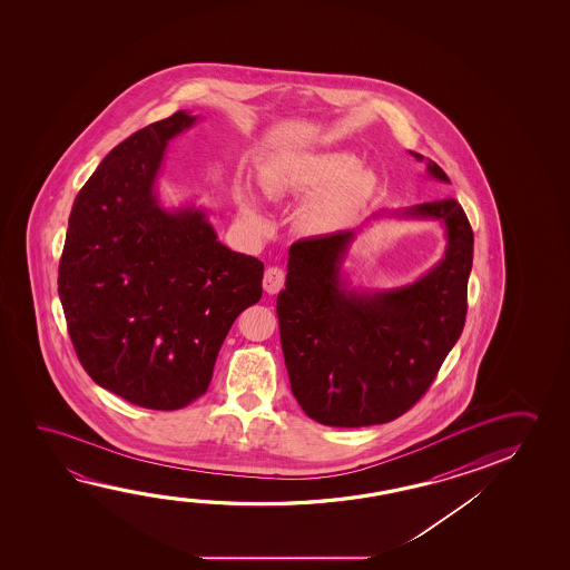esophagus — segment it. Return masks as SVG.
<instances>
[{
    "mask_svg": "<svg viewBox=\"0 0 570 570\" xmlns=\"http://www.w3.org/2000/svg\"><path fill=\"white\" fill-rule=\"evenodd\" d=\"M262 286L268 292V294H278L282 286H284V271L278 266H271L264 272V278H262Z\"/></svg>",
    "mask_w": 570,
    "mask_h": 570,
    "instance_id": "34e87169",
    "label": "esophagus"
}]
</instances>
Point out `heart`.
Segmentation results:
<instances>
[{"mask_svg":"<svg viewBox=\"0 0 570 570\" xmlns=\"http://www.w3.org/2000/svg\"><path fill=\"white\" fill-rule=\"evenodd\" d=\"M272 195L316 196L306 210V220L312 228L324 230L354 215L372 193L374 177L364 167H357L354 155L344 150H330L308 155L289 167L274 170L266 178ZM238 198L244 215L254 225L266 226L253 188L246 183L238 185Z\"/></svg>","mask_w":570,"mask_h":570,"instance_id":"1","label":"heart"}]
</instances>
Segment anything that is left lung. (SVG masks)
Returning a JSON list of instances; mask_svg holds the SVG:
<instances>
[{"mask_svg":"<svg viewBox=\"0 0 570 570\" xmlns=\"http://www.w3.org/2000/svg\"><path fill=\"white\" fill-rule=\"evenodd\" d=\"M428 175L449 183L433 160ZM375 218L439 220L445 253L417 281L367 289L350 286L344 272L362 228L289 246L286 288L276 302L282 352L294 397L322 425L364 428L400 417L428 392L465 326L473 230L461 205L443 198Z\"/></svg>","mask_w":570,"mask_h":570,"instance_id":"left-lung-1","label":"left lung"}]
</instances>
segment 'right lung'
Wrapping results in <instances>:
<instances>
[{"label":"right lung","instance_id":"obj_1","mask_svg":"<svg viewBox=\"0 0 570 570\" xmlns=\"http://www.w3.org/2000/svg\"><path fill=\"white\" fill-rule=\"evenodd\" d=\"M196 121L177 111L101 160L73 203L59 262L85 372L147 410L200 397L234 320L262 296L264 264L220 243L203 206L160 203L168 140Z\"/></svg>","mask_w":570,"mask_h":570}]
</instances>
